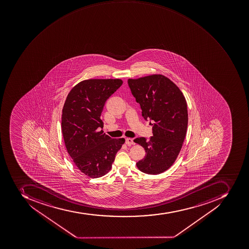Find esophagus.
I'll list each match as a JSON object with an SVG mask.
<instances>
[{
  "instance_id": "esophagus-1",
  "label": "esophagus",
  "mask_w": 249,
  "mask_h": 249,
  "mask_svg": "<svg viewBox=\"0 0 249 249\" xmlns=\"http://www.w3.org/2000/svg\"><path fill=\"white\" fill-rule=\"evenodd\" d=\"M125 144H126V145L134 144V142H133V140L131 139V138H126V139H125Z\"/></svg>"
}]
</instances>
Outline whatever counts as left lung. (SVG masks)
Wrapping results in <instances>:
<instances>
[{"instance_id": "8db88e82", "label": "left lung", "mask_w": 249, "mask_h": 249, "mask_svg": "<svg viewBox=\"0 0 249 249\" xmlns=\"http://www.w3.org/2000/svg\"><path fill=\"white\" fill-rule=\"evenodd\" d=\"M128 85L141 105L143 119L153 123L152 137L133 141L146 152L137 167L143 173L158 175L174 164L182 147L187 131V102L177 85L162 74L129 78Z\"/></svg>"}]
</instances>
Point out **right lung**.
Instances as JSON below:
<instances>
[{
  "label": "right lung",
  "instance_id": "right-lung-1",
  "mask_svg": "<svg viewBox=\"0 0 249 249\" xmlns=\"http://www.w3.org/2000/svg\"><path fill=\"white\" fill-rule=\"evenodd\" d=\"M123 85L121 79H89L71 90L62 110L61 127L66 148L73 163L91 178L109 172L124 138L112 139L99 131L106 100Z\"/></svg>",
  "mask_w": 249,
  "mask_h": 249
}]
</instances>
